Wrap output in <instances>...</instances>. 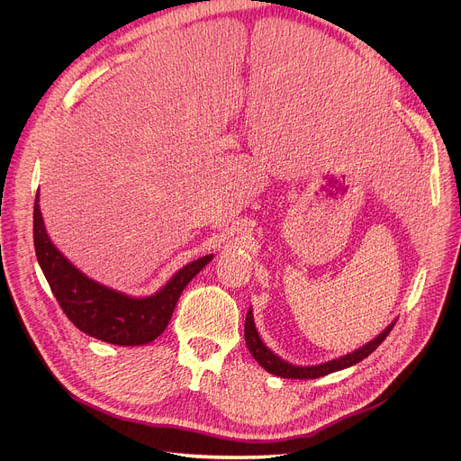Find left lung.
Here are the masks:
<instances>
[{
	"mask_svg": "<svg viewBox=\"0 0 461 461\" xmlns=\"http://www.w3.org/2000/svg\"><path fill=\"white\" fill-rule=\"evenodd\" d=\"M398 321V319H396ZM396 321H392L384 330L374 338L372 341H368L366 345L359 347L357 350L347 354V356H341L338 359H332V361H326V363H321V365H312V366H299V365H292L285 359H281L277 354H274L265 343H262L257 328H255V321H253V313H251V308L248 310L246 313V322H244V339H246V347L249 350V354L255 357V361L268 370L270 374L277 375V377H286V379H315V377H322L326 374H332V372H338V370H343V368H348L359 361H363L365 357H368L384 339L386 336L390 334V330L393 328V324H396Z\"/></svg>",
	"mask_w": 461,
	"mask_h": 461,
	"instance_id": "1",
	"label": "left lung"
}]
</instances>
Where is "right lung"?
Listing matches in <instances>:
<instances>
[{
    "mask_svg": "<svg viewBox=\"0 0 461 461\" xmlns=\"http://www.w3.org/2000/svg\"><path fill=\"white\" fill-rule=\"evenodd\" d=\"M34 248L63 313L84 334L118 347L155 341L166 330L182 290L213 258L204 255L189 262L153 295L133 297L116 292L89 279L52 244L40 212V191L34 201Z\"/></svg>",
    "mask_w": 461,
    "mask_h": 461,
    "instance_id": "1",
    "label": "right lung"
}]
</instances>
